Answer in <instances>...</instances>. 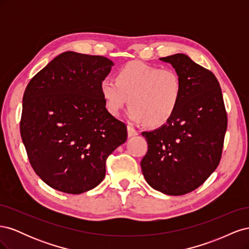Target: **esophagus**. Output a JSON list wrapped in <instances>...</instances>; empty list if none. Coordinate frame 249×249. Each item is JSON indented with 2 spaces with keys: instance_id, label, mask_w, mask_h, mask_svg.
<instances>
[{
  "instance_id": "esophagus-1",
  "label": "esophagus",
  "mask_w": 249,
  "mask_h": 249,
  "mask_svg": "<svg viewBox=\"0 0 249 249\" xmlns=\"http://www.w3.org/2000/svg\"><path fill=\"white\" fill-rule=\"evenodd\" d=\"M138 132L134 129L133 126L131 125H127V136L129 137H134V136H137Z\"/></svg>"
}]
</instances>
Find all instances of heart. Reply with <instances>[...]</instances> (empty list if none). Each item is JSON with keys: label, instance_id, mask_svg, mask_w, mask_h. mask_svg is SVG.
I'll return each mask as SVG.
<instances>
[{"label": "heart", "instance_id": "heart-1", "mask_svg": "<svg viewBox=\"0 0 249 249\" xmlns=\"http://www.w3.org/2000/svg\"><path fill=\"white\" fill-rule=\"evenodd\" d=\"M100 89L111 115L118 116L130 97L129 118L150 126L166 124L175 115L183 96V83L178 72L139 61L123 66L117 81L104 78Z\"/></svg>", "mask_w": 249, "mask_h": 249}]
</instances>
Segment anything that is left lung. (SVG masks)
<instances>
[{
  "mask_svg": "<svg viewBox=\"0 0 249 249\" xmlns=\"http://www.w3.org/2000/svg\"><path fill=\"white\" fill-rule=\"evenodd\" d=\"M161 61L172 65L183 83V96L166 124L142 132L148 149L140 163L147 184L167 195L196 189L220 162L228 117L219 82L185 54Z\"/></svg>",
  "mask_w": 249,
  "mask_h": 249,
  "instance_id": "obj_1",
  "label": "left lung"
}]
</instances>
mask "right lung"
<instances>
[{"label": "right lung", "instance_id": "right-lung-1", "mask_svg": "<svg viewBox=\"0 0 249 249\" xmlns=\"http://www.w3.org/2000/svg\"><path fill=\"white\" fill-rule=\"evenodd\" d=\"M113 65L65 52L29 82L20 136L36 175L53 189H93L106 176L107 158L126 140V125L108 112L100 89Z\"/></svg>", "mask_w": 249, "mask_h": 249}]
</instances>
